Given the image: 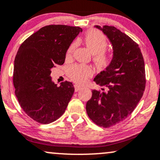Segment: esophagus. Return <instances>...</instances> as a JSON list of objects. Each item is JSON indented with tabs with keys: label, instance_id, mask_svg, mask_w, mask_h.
Returning a JSON list of instances; mask_svg holds the SVG:
<instances>
[{
	"label": "esophagus",
	"instance_id": "obj_1",
	"mask_svg": "<svg viewBox=\"0 0 160 160\" xmlns=\"http://www.w3.org/2000/svg\"><path fill=\"white\" fill-rule=\"evenodd\" d=\"M74 89H75V92H77V91H79L80 89H81V87H80V86H79V85H77V84H75Z\"/></svg>",
	"mask_w": 160,
	"mask_h": 160
}]
</instances>
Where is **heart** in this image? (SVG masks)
Returning a JSON list of instances; mask_svg holds the SVG:
<instances>
[{
  "label": "heart",
  "instance_id": "obj_1",
  "mask_svg": "<svg viewBox=\"0 0 160 160\" xmlns=\"http://www.w3.org/2000/svg\"><path fill=\"white\" fill-rule=\"evenodd\" d=\"M85 43L87 48L92 54H94V61L100 68H106L109 64L111 58L105 52L107 45L106 37L97 31L91 30L85 35ZM77 42H73L67 51V58L71 57ZM93 73V69L90 66L84 64H75L69 68L68 74L73 81L78 83H84L87 78Z\"/></svg>",
  "mask_w": 160,
  "mask_h": 160
}]
</instances>
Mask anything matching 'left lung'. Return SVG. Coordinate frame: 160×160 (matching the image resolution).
I'll return each mask as SVG.
<instances>
[{
    "mask_svg": "<svg viewBox=\"0 0 160 160\" xmlns=\"http://www.w3.org/2000/svg\"><path fill=\"white\" fill-rule=\"evenodd\" d=\"M112 46V58L105 71L94 78L101 89H92L86 109L89 118L108 128L132 113L145 89V65L140 49L128 36L115 26H95Z\"/></svg>",
    "mask_w": 160,
    "mask_h": 160,
    "instance_id": "8db88e82",
    "label": "left lung"
}]
</instances>
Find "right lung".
Instances as JSON below:
<instances>
[{
  "mask_svg": "<svg viewBox=\"0 0 160 160\" xmlns=\"http://www.w3.org/2000/svg\"><path fill=\"white\" fill-rule=\"evenodd\" d=\"M82 31L78 26H45L20 45L14 60L15 94L21 108L36 122L49 124L65 112L74 87L68 81L57 87L51 73L64 64L68 48Z\"/></svg>",
  "mask_w": 160,
  "mask_h": 160,
  "instance_id": "1",
  "label": "right lung"
}]
</instances>
